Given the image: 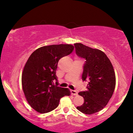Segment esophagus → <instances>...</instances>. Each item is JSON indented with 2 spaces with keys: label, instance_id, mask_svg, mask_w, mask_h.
<instances>
[{
  "label": "esophagus",
  "instance_id": "obj_1",
  "mask_svg": "<svg viewBox=\"0 0 133 133\" xmlns=\"http://www.w3.org/2000/svg\"><path fill=\"white\" fill-rule=\"evenodd\" d=\"M70 92H71V94L72 95H73V96H76L77 94V92H76L75 90H71Z\"/></svg>",
  "mask_w": 133,
  "mask_h": 133
}]
</instances>
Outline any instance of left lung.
<instances>
[{
  "label": "left lung",
  "instance_id": "8db88e82",
  "mask_svg": "<svg viewBox=\"0 0 133 133\" xmlns=\"http://www.w3.org/2000/svg\"><path fill=\"white\" fill-rule=\"evenodd\" d=\"M74 47L76 54L86 61L82 81H89L87 91L79 92L84 99V103L77 109L86 114L96 113L106 106L114 92L116 76L113 66L102 51L81 43H74Z\"/></svg>",
  "mask_w": 133,
  "mask_h": 133
}]
</instances>
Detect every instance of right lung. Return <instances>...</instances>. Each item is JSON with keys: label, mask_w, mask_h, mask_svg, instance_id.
Segmentation results:
<instances>
[{"label": "right lung", "mask_w": 133, "mask_h": 133, "mask_svg": "<svg viewBox=\"0 0 133 133\" xmlns=\"http://www.w3.org/2000/svg\"><path fill=\"white\" fill-rule=\"evenodd\" d=\"M73 50V45L69 44L44 46L28 58L22 75V84L26 101L36 111L42 114L51 111L58 107L62 97L70 95L68 88L57 86L56 73L59 60Z\"/></svg>", "instance_id": "obj_1"}]
</instances>
